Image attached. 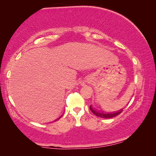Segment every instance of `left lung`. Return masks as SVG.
Wrapping results in <instances>:
<instances>
[{"label":"left lung","instance_id":"left-lung-1","mask_svg":"<svg viewBox=\"0 0 156 156\" xmlns=\"http://www.w3.org/2000/svg\"><path fill=\"white\" fill-rule=\"evenodd\" d=\"M90 110L92 112V113H94L95 115L96 116H98V117L100 118H112L115 117L116 115H118L120 113H122V109H120L118 112H113V113H105V112H98V111H96L95 109H94L90 105Z\"/></svg>","mask_w":156,"mask_h":156}]
</instances>
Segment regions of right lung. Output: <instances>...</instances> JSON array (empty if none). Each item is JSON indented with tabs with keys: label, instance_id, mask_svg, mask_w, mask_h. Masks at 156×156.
Returning a JSON list of instances; mask_svg holds the SVG:
<instances>
[{
	"label": "right lung",
	"instance_id": "obj_1",
	"mask_svg": "<svg viewBox=\"0 0 156 156\" xmlns=\"http://www.w3.org/2000/svg\"><path fill=\"white\" fill-rule=\"evenodd\" d=\"M61 117H62V116H61ZM61 117H60V118H58V119H60V118H61ZM58 119H57V120H58Z\"/></svg>",
	"mask_w": 156,
	"mask_h": 156
}]
</instances>
